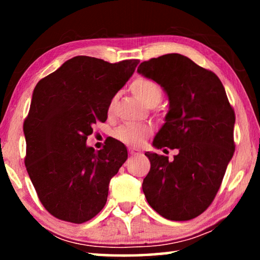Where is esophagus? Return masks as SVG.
Here are the masks:
<instances>
[{"label": "esophagus", "instance_id": "obj_1", "mask_svg": "<svg viewBox=\"0 0 260 260\" xmlns=\"http://www.w3.org/2000/svg\"><path fill=\"white\" fill-rule=\"evenodd\" d=\"M128 151H129V155H132V156H139V155H141V152L138 150V149L129 148Z\"/></svg>", "mask_w": 260, "mask_h": 260}]
</instances>
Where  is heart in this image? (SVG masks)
<instances>
[{
	"instance_id": "heart-1",
	"label": "heart",
	"mask_w": 260,
	"mask_h": 260,
	"mask_svg": "<svg viewBox=\"0 0 260 260\" xmlns=\"http://www.w3.org/2000/svg\"><path fill=\"white\" fill-rule=\"evenodd\" d=\"M132 90L148 107H155L162 98L160 86L148 78H139L134 80L132 83ZM111 108L112 104L110 105V110ZM151 132L152 128L150 125L125 124L114 131L113 135L121 143L128 144V146H140L151 134Z\"/></svg>"
}]
</instances>
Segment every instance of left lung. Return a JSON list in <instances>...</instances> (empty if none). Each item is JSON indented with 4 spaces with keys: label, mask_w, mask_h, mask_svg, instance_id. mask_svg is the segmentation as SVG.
I'll return each mask as SVG.
<instances>
[{
    "label": "left lung",
    "mask_w": 260,
    "mask_h": 260,
    "mask_svg": "<svg viewBox=\"0 0 260 260\" xmlns=\"http://www.w3.org/2000/svg\"><path fill=\"white\" fill-rule=\"evenodd\" d=\"M138 72L164 88L170 101L157 149H178L169 157L147 152L150 171L142 189L161 217L186 221L212 203L235 151V112L220 79L188 57L167 54L143 61Z\"/></svg>",
    "instance_id": "obj_1"
}]
</instances>
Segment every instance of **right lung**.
<instances>
[{
	"instance_id": "obj_1",
	"label": "right lung",
	"mask_w": 260,
	"mask_h": 260,
	"mask_svg": "<svg viewBox=\"0 0 260 260\" xmlns=\"http://www.w3.org/2000/svg\"><path fill=\"white\" fill-rule=\"evenodd\" d=\"M138 59L109 63L89 56L69 59L34 88L24 121L25 166L38 197L55 218L86 222L104 208L109 183L127 159L110 139L87 147L93 125L104 122L113 96L128 81Z\"/></svg>"
}]
</instances>
